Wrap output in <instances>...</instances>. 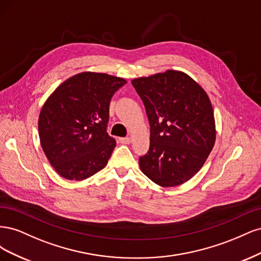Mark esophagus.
Masks as SVG:
<instances>
[{
    "label": "esophagus",
    "instance_id": "esophagus-1",
    "mask_svg": "<svg viewBox=\"0 0 261 261\" xmlns=\"http://www.w3.org/2000/svg\"><path fill=\"white\" fill-rule=\"evenodd\" d=\"M120 143H121V144H124V145H128V144H130V138H129V137L120 138Z\"/></svg>",
    "mask_w": 261,
    "mask_h": 261
}]
</instances>
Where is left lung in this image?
Instances as JSON below:
<instances>
[{
	"label": "left lung",
	"mask_w": 261,
	"mask_h": 261,
	"mask_svg": "<svg viewBox=\"0 0 261 261\" xmlns=\"http://www.w3.org/2000/svg\"><path fill=\"white\" fill-rule=\"evenodd\" d=\"M146 108L150 147L139 167L153 183H185L206 162L216 141L210 99L201 86L179 70L132 81Z\"/></svg>",
	"instance_id": "left-lung-1"
}]
</instances>
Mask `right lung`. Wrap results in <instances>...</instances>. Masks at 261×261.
Here are the masks:
<instances>
[{"label": "right lung", "instance_id": "add662e5", "mask_svg": "<svg viewBox=\"0 0 261 261\" xmlns=\"http://www.w3.org/2000/svg\"><path fill=\"white\" fill-rule=\"evenodd\" d=\"M126 84L120 77L84 72L46 99L38 128L43 151L66 179L83 180L108 164L116 141L107 133L110 101Z\"/></svg>", "mask_w": 261, "mask_h": 261}]
</instances>
